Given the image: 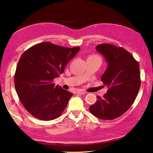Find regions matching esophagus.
Listing matches in <instances>:
<instances>
[{
    "mask_svg": "<svg viewBox=\"0 0 153 153\" xmlns=\"http://www.w3.org/2000/svg\"><path fill=\"white\" fill-rule=\"evenodd\" d=\"M77 93L79 94V95H83L86 93L85 91H77Z\"/></svg>",
    "mask_w": 153,
    "mask_h": 153,
    "instance_id": "1",
    "label": "esophagus"
}]
</instances>
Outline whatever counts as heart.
I'll list each match as a JSON object with an SVG mask.
<instances>
[{
  "mask_svg": "<svg viewBox=\"0 0 153 153\" xmlns=\"http://www.w3.org/2000/svg\"><path fill=\"white\" fill-rule=\"evenodd\" d=\"M89 58H100L97 55H91V56H89Z\"/></svg>",
  "mask_w": 153,
  "mask_h": 153,
  "instance_id": "heart-1",
  "label": "heart"
}]
</instances>
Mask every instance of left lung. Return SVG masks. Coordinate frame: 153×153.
I'll return each instance as SVG.
<instances>
[{
    "mask_svg": "<svg viewBox=\"0 0 153 153\" xmlns=\"http://www.w3.org/2000/svg\"><path fill=\"white\" fill-rule=\"evenodd\" d=\"M96 50L108 64L101 81L108 87L103 97L89 107L92 114L101 120L118 118L131 106L141 85L139 65L134 56L122 47L100 44Z\"/></svg>",
    "mask_w": 153,
    "mask_h": 153,
    "instance_id": "8db88e82",
    "label": "left lung"
}]
</instances>
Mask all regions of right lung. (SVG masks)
Returning a JSON list of instances; mask_svg holds the SVG:
<instances>
[{
    "label": "right lung",
    "mask_w": 153,
    "mask_h": 153,
    "mask_svg": "<svg viewBox=\"0 0 153 153\" xmlns=\"http://www.w3.org/2000/svg\"><path fill=\"white\" fill-rule=\"evenodd\" d=\"M79 49L43 42L22 54L16 67L14 85L20 102L32 116L48 121L62 114L73 94L55 85L53 79L64 72Z\"/></svg>",
    "instance_id": "obj_1"
}]
</instances>
